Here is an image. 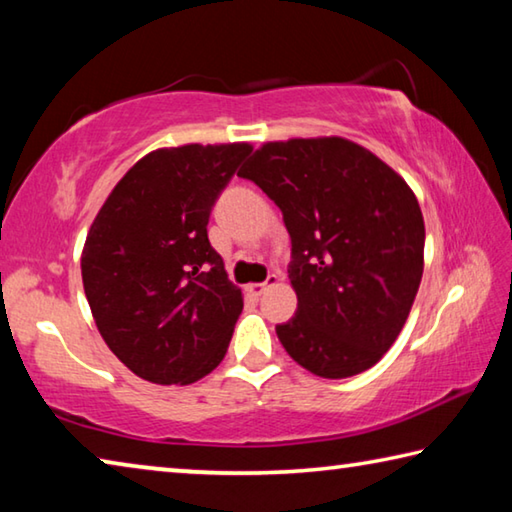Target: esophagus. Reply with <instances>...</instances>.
I'll use <instances>...</instances> for the list:
<instances>
[{
	"label": "esophagus",
	"instance_id": "1",
	"mask_svg": "<svg viewBox=\"0 0 512 512\" xmlns=\"http://www.w3.org/2000/svg\"><path fill=\"white\" fill-rule=\"evenodd\" d=\"M275 284H280V275H268L266 282H255V284H248V293L250 296H262V293H266L271 287H275Z\"/></svg>",
	"mask_w": 512,
	"mask_h": 512
}]
</instances>
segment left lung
I'll use <instances>...</instances> for the list:
<instances>
[{"mask_svg":"<svg viewBox=\"0 0 512 512\" xmlns=\"http://www.w3.org/2000/svg\"><path fill=\"white\" fill-rule=\"evenodd\" d=\"M282 210L298 311L277 339L302 368L345 379L384 357L409 318L424 271L413 189L339 135L266 142L239 169Z\"/></svg>","mask_w":512,"mask_h":512,"instance_id":"8db88e82","label":"left lung"}]
</instances>
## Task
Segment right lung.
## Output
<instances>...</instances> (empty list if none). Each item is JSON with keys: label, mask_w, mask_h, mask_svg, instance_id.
<instances>
[{"label": "right lung", "mask_w": 512, "mask_h": 512, "mask_svg": "<svg viewBox=\"0 0 512 512\" xmlns=\"http://www.w3.org/2000/svg\"><path fill=\"white\" fill-rule=\"evenodd\" d=\"M250 151L230 142L146 153L90 225L81 275L92 318L115 357L151 384H194L228 352L244 296L207 221Z\"/></svg>", "instance_id": "right-lung-1"}]
</instances>
